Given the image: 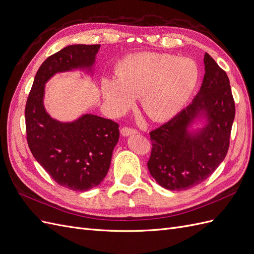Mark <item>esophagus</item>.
I'll list each match as a JSON object with an SVG mask.
<instances>
[{"label": "esophagus", "mask_w": 254, "mask_h": 254, "mask_svg": "<svg viewBox=\"0 0 254 254\" xmlns=\"http://www.w3.org/2000/svg\"><path fill=\"white\" fill-rule=\"evenodd\" d=\"M137 131L135 129L133 128H129V127H123L121 129V133L123 136H128V135H131V134H134L136 133Z\"/></svg>", "instance_id": "esophagus-1"}]
</instances>
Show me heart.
Here are the masks:
<instances>
[{
	"mask_svg": "<svg viewBox=\"0 0 254 254\" xmlns=\"http://www.w3.org/2000/svg\"><path fill=\"white\" fill-rule=\"evenodd\" d=\"M198 66L190 58L146 52L127 57L119 74L102 80L104 102L113 114H122L141 96L142 109L153 121H165L178 113L196 87Z\"/></svg>",
	"mask_w": 254,
	"mask_h": 254,
	"instance_id": "1",
	"label": "heart"
}]
</instances>
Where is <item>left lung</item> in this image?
<instances>
[{
    "label": "left lung",
    "instance_id": "8db88e82",
    "mask_svg": "<svg viewBox=\"0 0 254 254\" xmlns=\"http://www.w3.org/2000/svg\"><path fill=\"white\" fill-rule=\"evenodd\" d=\"M201 88L186 109L149 132L148 170L161 187L184 190L201 183L227 156L235 104L228 75L209 54L204 55ZM206 124L190 130L198 118Z\"/></svg>",
    "mask_w": 254,
    "mask_h": 254
}]
</instances>
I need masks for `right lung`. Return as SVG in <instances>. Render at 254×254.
<instances>
[{
	"label": "right lung",
	"mask_w": 254,
	"mask_h": 254,
	"mask_svg": "<svg viewBox=\"0 0 254 254\" xmlns=\"http://www.w3.org/2000/svg\"><path fill=\"white\" fill-rule=\"evenodd\" d=\"M99 44H74L50 56L38 70L25 107L28 147L59 186L72 190L97 187L109 171L120 137L119 124L94 114L64 123L44 108V87L56 73L92 72Z\"/></svg>",
	"instance_id": "add662e5"
}]
</instances>
